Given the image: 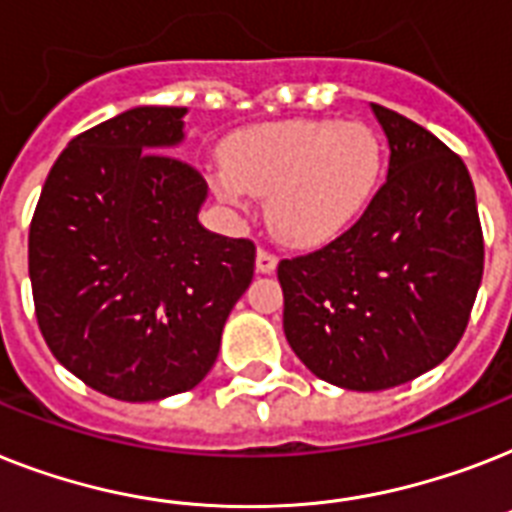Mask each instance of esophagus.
I'll return each instance as SVG.
<instances>
[{
    "mask_svg": "<svg viewBox=\"0 0 512 512\" xmlns=\"http://www.w3.org/2000/svg\"><path fill=\"white\" fill-rule=\"evenodd\" d=\"M257 273H263V276H270V273H276L278 268V257L265 252V249H257V260H255Z\"/></svg>",
    "mask_w": 512,
    "mask_h": 512,
    "instance_id": "esophagus-1",
    "label": "esophagus"
}]
</instances>
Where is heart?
Returning <instances> with one entry per match:
<instances>
[{
	"label": "heart",
	"mask_w": 512,
	"mask_h": 512,
	"mask_svg": "<svg viewBox=\"0 0 512 512\" xmlns=\"http://www.w3.org/2000/svg\"><path fill=\"white\" fill-rule=\"evenodd\" d=\"M384 178L376 131L357 120H278L231 136L210 168L223 202L247 210L270 197L268 220L286 244L321 247L360 223Z\"/></svg>",
	"instance_id": "obj_1"
}]
</instances>
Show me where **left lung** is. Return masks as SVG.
Wrapping results in <instances>:
<instances>
[{
	"label": "left lung",
	"instance_id": "obj_1",
	"mask_svg": "<svg viewBox=\"0 0 512 512\" xmlns=\"http://www.w3.org/2000/svg\"><path fill=\"white\" fill-rule=\"evenodd\" d=\"M389 141L376 202L352 231L278 263L284 334L310 373L381 392L458 347L484 273L465 162L405 115L371 105Z\"/></svg>",
	"mask_w": 512,
	"mask_h": 512
}]
</instances>
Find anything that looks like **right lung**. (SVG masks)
Masks as SVG:
<instances>
[{
    "label": "right lung",
    "instance_id": "add662e5",
    "mask_svg": "<svg viewBox=\"0 0 512 512\" xmlns=\"http://www.w3.org/2000/svg\"><path fill=\"white\" fill-rule=\"evenodd\" d=\"M186 112L141 105L83 131L49 170L31 220L41 334L112 400L194 389L255 273V244L199 223L205 178L170 157Z\"/></svg>",
    "mask_w": 512,
    "mask_h": 512
}]
</instances>
